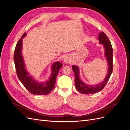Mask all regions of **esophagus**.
<instances>
[{"mask_svg":"<svg viewBox=\"0 0 130 130\" xmlns=\"http://www.w3.org/2000/svg\"><path fill=\"white\" fill-rule=\"evenodd\" d=\"M64 61L65 63H66V64H69V63H70V62H71V59H70V57H69L68 56H66V57H65Z\"/></svg>","mask_w":130,"mask_h":130,"instance_id":"34e87169","label":"esophagus"}]
</instances>
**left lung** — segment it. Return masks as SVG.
Masks as SVG:
<instances>
[{
  "instance_id": "obj_1",
  "label": "left lung",
  "mask_w": 130,
  "mask_h": 130,
  "mask_svg": "<svg viewBox=\"0 0 130 130\" xmlns=\"http://www.w3.org/2000/svg\"><path fill=\"white\" fill-rule=\"evenodd\" d=\"M99 40L100 44L103 45L105 50V57L108 61V70L106 77L101 83L95 85H89L84 83L80 78L79 68L75 65H73L72 70L75 75L74 82L75 87L78 92L83 94H94L102 90L106 85L113 70V49L111 43L105 34L102 31L99 34Z\"/></svg>"
}]
</instances>
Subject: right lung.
I'll use <instances>...</instances> for the list:
<instances>
[{"label":"right lung","instance_id":"obj_1","mask_svg":"<svg viewBox=\"0 0 130 130\" xmlns=\"http://www.w3.org/2000/svg\"><path fill=\"white\" fill-rule=\"evenodd\" d=\"M26 35L25 32L15 46L14 54V61L15 64L17 74L19 79L25 88L32 94L46 95L50 93L55 87L56 78L59 70L62 64L59 61H56L52 65L51 76L45 83H38L34 79L25 68V62L22 55V38Z\"/></svg>","mask_w":130,"mask_h":130}]
</instances>
